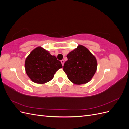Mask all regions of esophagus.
Returning a JSON list of instances; mask_svg holds the SVG:
<instances>
[{"instance_id":"1","label":"esophagus","mask_w":129,"mask_h":129,"mask_svg":"<svg viewBox=\"0 0 129 129\" xmlns=\"http://www.w3.org/2000/svg\"><path fill=\"white\" fill-rule=\"evenodd\" d=\"M61 63H62V66H63V64H64V61L63 60H62L61 61Z\"/></svg>"}]
</instances>
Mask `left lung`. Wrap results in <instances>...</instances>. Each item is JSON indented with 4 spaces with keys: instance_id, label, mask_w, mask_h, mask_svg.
<instances>
[{
    "instance_id": "left-lung-1",
    "label": "left lung",
    "mask_w": 129,
    "mask_h": 129,
    "mask_svg": "<svg viewBox=\"0 0 129 129\" xmlns=\"http://www.w3.org/2000/svg\"><path fill=\"white\" fill-rule=\"evenodd\" d=\"M68 60L64 64L63 71L73 83L80 85L90 81L95 74L97 62L94 55L82 45L69 52Z\"/></svg>"
}]
</instances>
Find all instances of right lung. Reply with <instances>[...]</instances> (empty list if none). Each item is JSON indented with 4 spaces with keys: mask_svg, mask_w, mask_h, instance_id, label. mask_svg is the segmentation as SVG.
I'll list each match as a JSON object with an SVG mask.
<instances>
[{
    "mask_svg": "<svg viewBox=\"0 0 129 129\" xmlns=\"http://www.w3.org/2000/svg\"><path fill=\"white\" fill-rule=\"evenodd\" d=\"M25 67L27 75L33 82L44 84L52 80L56 72L62 68V66L48 50L38 47L26 57Z\"/></svg>",
    "mask_w": 129,
    "mask_h": 129,
    "instance_id": "right-lung-1",
    "label": "right lung"
}]
</instances>
